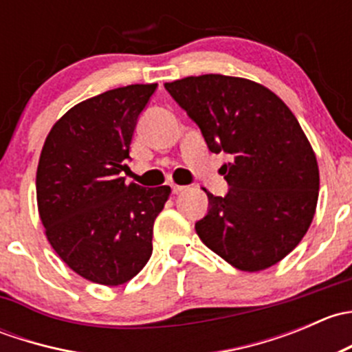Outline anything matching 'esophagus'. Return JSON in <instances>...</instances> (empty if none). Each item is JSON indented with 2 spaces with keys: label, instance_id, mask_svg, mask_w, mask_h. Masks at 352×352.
I'll return each mask as SVG.
<instances>
[{
  "label": "esophagus",
  "instance_id": "34e87169",
  "mask_svg": "<svg viewBox=\"0 0 352 352\" xmlns=\"http://www.w3.org/2000/svg\"><path fill=\"white\" fill-rule=\"evenodd\" d=\"M186 190V186H177V184H172V192L173 194H180Z\"/></svg>",
  "mask_w": 352,
  "mask_h": 352
}]
</instances>
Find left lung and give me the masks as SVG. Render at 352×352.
Listing matches in <instances>:
<instances>
[{
	"label": "left lung",
	"instance_id": "left-lung-1",
	"mask_svg": "<svg viewBox=\"0 0 352 352\" xmlns=\"http://www.w3.org/2000/svg\"><path fill=\"white\" fill-rule=\"evenodd\" d=\"M197 124L212 153L233 156L221 172L230 189L209 199L199 239L240 271L278 264L310 228L318 201V165L287 105L269 88L225 74L165 83Z\"/></svg>",
	"mask_w": 352,
	"mask_h": 352
}]
</instances>
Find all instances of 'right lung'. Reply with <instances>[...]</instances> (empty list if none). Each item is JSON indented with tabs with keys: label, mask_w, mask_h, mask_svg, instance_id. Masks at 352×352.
I'll return each mask as SVG.
<instances>
[{
	"label": "right lung",
	"mask_w": 352,
	"mask_h": 352,
	"mask_svg": "<svg viewBox=\"0 0 352 352\" xmlns=\"http://www.w3.org/2000/svg\"><path fill=\"white\" fill-rule=\"evenodd\" d=\"M156 83L80 102L52 126L37 166V206L56 254L104 286L133 279L153 252V225L170 187L126 182L138 117Z\"/></svg>",
	"instance_id": "right-lung-1"
}]
</instances>
